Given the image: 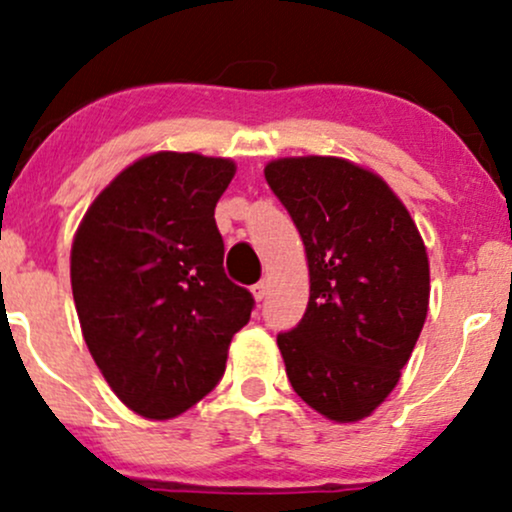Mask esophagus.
Listing matches in <instances>:
<instances>
[{
  "instance_id": "esophagus-1",
  "label": "esophagus",
  "mask_w": 512,
  "mask_h": 512,
  "mask_svg": "<svg viewBox=\"0 0 512 512\" xmlns=\"http://www.w3.org/2000/svg\"><path fill=\"white\" fill-rule=\"evenodd\" d=\"M250 291H252V296L257 298V301H262V298L267 296V281H257V284L250 286Z\"/></svg>"
}]
</instances>
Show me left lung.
Returning a JSON list of instances; mask_svg holds the SVG:
<instances>
[{
	"mask_svg": "<svg viewBox=\"0 0 512 512\" xmlns=\"http://www.w3.org/2000/svg\"><path fill=\"white\" fill-rule=\"evenodd\" d=\"M264 178L301 233L310 272L303 320L276 337L291 387L327 419H366L395 390L426 322L419 228L383 178L344 158H279Z\"/></svg>",
	"mask_w": 512,
	"mask_h": 512,
	"instance_id": "1",
	"label": "left lung"
}]
</instances>
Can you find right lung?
Here are the masks:
<instances>
[{"label": "right lung", "mask_w": 512, "mask_h": 512, "mask_svg": "<svg viewBox=\"0 0 512 512\" xmlns=\"http://www.w3.org/2000/svg\"><path fill=\"white\" fill-rule=\"evenodd\" d=\"M236 163L158 151L96 197L72 245L81 332L103 378L146 419L207 397L255 298L223 272L214 209Z\"/></svg>", "instance_id": "add662e5"}]
</instances>
